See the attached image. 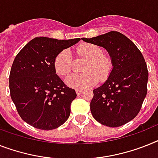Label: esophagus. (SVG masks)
<instances>
[{
	"label": "esophagus",
	"mask_w": 158,
	"mask_h": 158,
	"mask_svg": "<svg viewBox=\"0 0 158 158\" xmlns=\"http://www.w3.org/2000/svg\"><path fill=\"white\" fill-rule=\"evenodd\" d=\"M75 92H76L77 95H80L82 93V90L81 89H76L75 90Z\"/></svg>",
	"instance_id": "34e87169"
}]
</instances>
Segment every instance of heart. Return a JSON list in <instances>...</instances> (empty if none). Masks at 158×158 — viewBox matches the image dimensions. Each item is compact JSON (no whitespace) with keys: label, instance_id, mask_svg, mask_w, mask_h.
<instances>
[{"label":"heart","instance_id":"obj_1","mask_svg":"<svg viewBox=\"0 0 158 158\" xmlns=\"http://www.w3.org/2000/svg\"><path fill=\"white\" fill-rule=\"evenodd\" d=\"M77 54L87 59L82 74H72L67 77L65 83L75 89L92 87L99 80H104L112 70V61L104 54L99 46L91 43H82L77 47ZM73 56L69 49H64L57 54L54 61L55 71L60 76H66L72 68Z\"/></svg>","mask_w":158,"mask_h":158}]
</instances>
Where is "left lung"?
<instances>
[{
	"instance_id": "obj_1",
	"label": "left lung",
	"mask_w": 158,
	"mask_h": 158,
	"mask_svg": "<svg viewBox=\"0 0 158 158\" xmlns=\"http://www.w3.org/2000/svg\"><path fill=\"white\" fill-rule=\"evenodd\" d=\"M82 39L106 49L112 65L107 80L93 90L91 114L106 126L124 125L136 117L146 96L149 72L144 57L136 45L120 32Z\"/></svg>"
}]
</instances>
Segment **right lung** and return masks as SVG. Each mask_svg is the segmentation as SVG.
<instances>
[{
  "mask_svg": "<svg viewBox=\"0 0 158 158\" xmlns=\"http://www.w3.org/2000/svg\"><path fill=\"white\" fill-rule=\"evenodd\" d=\"M79 41L35 38L15 57L9 75L10 95L21 118L31 126L51 130L70 116L77 95L57 75L54 61L60 51Z\"/></svg>",
  "mask_w": 158,
  "mask_h": 158,
  "instance_id": "obj_1",
  "label": "right lung"
}]
</instances>
